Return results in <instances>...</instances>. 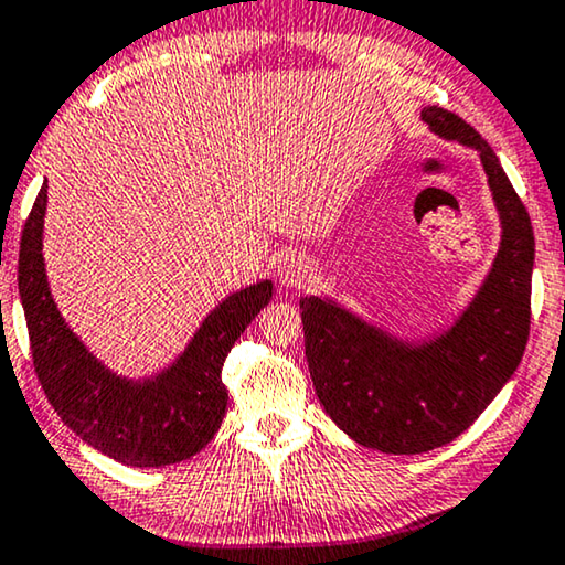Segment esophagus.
Returning <instances> with one entry per match:
<instances>
[{
    "label": "esophagus",
    "mask_w": 565,
    "mask_h": 565,
    "mask_svg": "<svg viewBox=\"0 0 565 565\" xmlns=\"http://www.w3.org/2000/svg\"><path fill=\"white\" fill-rule=\"evenodd\" d=\"M279 281L289 286V289H299L301 284L309 281V266L299 256L289 253V256H284L279 266Z\"/></svg>",
    "instance_id": "34e87169"
}]
</instances>
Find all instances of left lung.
Wrapping results in <instances>:
<instances>
[{"mask_svg":"<svg viewBox=\"0 0 565 565\" xmlns=\"http://www.w3.org/2000/svg\"><path fill=\"white\" fill-rule=\"evenodd\" d=\"M423 120L479 150L502 214V248L479 297L456 328L423 348L396 343L332 301H299L317 399L355 443L394 456L435 450L468 430L518 371L530 338V214L494 150L463 117L427 107Z\"/></svg>","mask_w":565,"mask_h":565,"instance_id":"1","label":"left lung"}]
</instances>
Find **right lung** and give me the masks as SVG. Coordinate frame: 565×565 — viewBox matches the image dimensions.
I'll use <instances>...</instances> for the list:
<instances>
[{
  "label": "right lung",
  "mask_w": 565,
  "mask_h": 565,
  "mask_svg": "<svg viewBox=\"0 0 565 565\" xmlns=\"http://www.w3.org/2000/svg\"><path fill=\"white\" fill-rule=\"evenodd\" d=\"M45 186L20 241V299L30 353L47 402L78 438L125 466L153 468L200 452L225 417L222 363L253 317L271 301L274 284L233 294L202 322L186 353L153 381L130 384L86 353L61 320L43 268Z\"/></svg>",
  "instance_id": "obj_1"
}]
</instances>
